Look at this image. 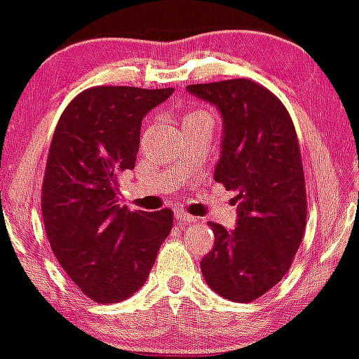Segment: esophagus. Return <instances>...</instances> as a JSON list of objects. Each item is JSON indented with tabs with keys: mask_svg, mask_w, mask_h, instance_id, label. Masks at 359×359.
<instances>
[{
	"mask_svg": "<svg viewBox=\"0 0 359 359\" xmlns=\"http://www.w3.org/2000/svg\"><path fill=\"white\" fill-rule=\"evenodd\" d=\"M175 219L179 222H184V224H187V222H196L197 219L194 216H191V214L184 212V211H175Z\"/></svg>",
	"mask_w": 359,
	"mask_h": 359,
	"instance_id": "esophagus-1",
	"label": "esophagus"
}]
</instances>
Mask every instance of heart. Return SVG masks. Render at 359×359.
I'll list each match as a JSON object with an SVG mask.
<instances>
[{"label":"heart","instance_id":"obj_1","mask_svg":"<svg viewBox=\"0 0 359 359\" xmlns=\"http://www.w3.org/2000/svg\"><path fill=\"white\" fill-rule=\"evenodd\" d=\"M199 116H205V113H203V111H194V113H189V114H185V118H184V123H185V121H189V119L199 118Z\"/></svg>","mask_w":359,"mask_h":359}]
</instances>
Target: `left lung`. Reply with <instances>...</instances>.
I'll return each instance as SVG.
<instances>
[{"label": "left lung", "mask_w": 359, "mask_h": 359, "mask_svg": "<svg viewBox=\"0 0 359 359\" xmlns=\"http://www.w3.org/2000/svg\"><path fill=\"white\" fill-rule=\"evenodd\" d=\"M187 90L219 111L214 180L238 192L236 228L209 222L214 248L201 259V270L221 297L251 302L283 278L304 238L307 199L297 133L278 97L250 79Z\"/></svg>", "instance_id": "1"}]
</instances>
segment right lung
Wrapping results in <instances>:
<instances>
[{"label":"right lung","mask_w":359,"mask_h":359,"mask_svg":"<svg viewBox=\"0 0 359 359\" xmlns=\"http://www.w3.org/2000/svg\"><path fill=\"white\" fill-rule=\"evenodd\" d=\"M174 89L100 86L69 102L53 133L42 216L62 269L88 297L116 304L140 290L174 212L128 211L118 179L133 170L143 118Z\"/></svg>","instance_id":"1"}]
</instances>
